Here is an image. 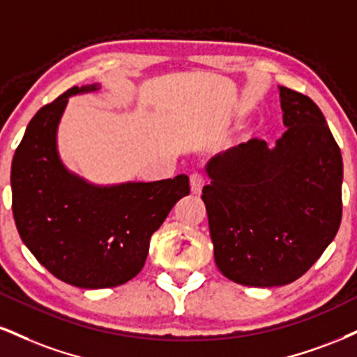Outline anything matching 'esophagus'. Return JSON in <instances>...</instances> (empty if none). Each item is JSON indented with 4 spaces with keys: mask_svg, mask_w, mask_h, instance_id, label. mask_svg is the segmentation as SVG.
Returning a JSON list of instances; mask_svg holds the SVG:
<instances>
[{
    "mask_svg": "<svg viewBox=\"0 0 357 357\" xmlns=\"http://www.w3.org/2000/svg\"><path fill=\"white\" fill-rule=\"evenodd\" d=\"M190 183H191L192 195H201V191H203V188L206 184V178L203 174H192L190 178Z\"/></svg>",
    "mask_w": 357,
    "mask_h": 357,
    "instance_id": "obj_1",
    "label": "esophagus"
}]
</instances>
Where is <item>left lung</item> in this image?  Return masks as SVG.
Wrapping results in <instances>:
<instances>
[{"label":"left lung","instance_id":"8db88e82","mask_svg":"<svg viewBox=\"0 0 357 357\" xmlns=\"http://www.w3.org/2000/svg\"><path fill=\"white\" fill-rule=\"evenodd\" d=\"M287 130L268 146L249 139L206 165L203 201L214 261L243 286L301 278L341 225V149L311 98L279 86Z\"/></svg>","mask_w":357,"mask_h":357}]
</instances>
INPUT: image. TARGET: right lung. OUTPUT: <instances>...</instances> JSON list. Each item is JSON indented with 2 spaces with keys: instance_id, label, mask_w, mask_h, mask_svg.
Segmentation results:
<instances>
[{
  "instance_id": "1",
  "label": "right lung",
  "mask_w": 357,
  "mask_h": 357,
  "mask_svg": "<svg viewBox=\"0 0 357 357\" xmlns=\"http://www.w3.org/2000/svg\"><path fill=\"white\" fill-rule=\"evenodd\" d=\"M75 86L29 121L11 165L13 214L18 233L40 263L84 289L124 284L143 269L149 239L173 206L190 195V178L94 184L64 166L58 126L68 100L98 91Z\"/></svg>"
}]
</instances>
